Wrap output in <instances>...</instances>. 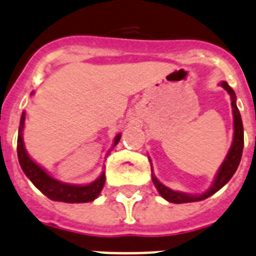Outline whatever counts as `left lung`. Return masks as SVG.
<instances>
[{
    "mask_svg": "<svg viewBox=\"0 0 256 256\" xmlns=\"http://www.w3.org/2000/svg\"><path fill=\"white\" fill-rule=\"evenodd\" d=\"M222 88H225L228 90V93L232 97V116H234V138H232V144L230 147L229 152L226 155L225 160L221 164V167L218 170V174L214 178V182L210 188L208 189L206 192H204L202 194H188V193L182 192H176V190H172V189L167 188L166 186H163L159 180H158L154 174L152 182L156 186L158 192L160 193V196L163 198H166L170 202L174 204H186V202H194V201H201L205 200L208 197H210L212 194H214L217 190L225 186L226 182H229L230 178H232V175L236 174V168L240 166V158H242V151H243V124H242V118H240V110L236 108V93L229 86V84L226 81H222L221 82ZM152 171V170H151Z\"/></svg>",
    "mask_w": 256,
    "mask_h": 256,
    "instance_id": "8db88e82",
    "label": "left lung"
}]
</instances>
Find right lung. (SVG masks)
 Here are the masks:
<instances>
[{"mask_svg": "<svg viewBox=\"0 0 256 256\" xmlns=\"http://www.w3.org/2000/svg\"><path fill=\"white\" fill-rule=\"evenodd\" d=\"M24 112L20 117V126L18 130V140H16V152H18V160H20V168L24 170V175L30 178L31 182L40 190L44 196L50 200L62 201L68 204H78V202H89L97 198L100 192L102 190L105 184V172L101 174L96 182H90L88 186H70L66 182H58L47 172L35 163L26 152L24 144ZM121 134H118L114 140V146L120 142ZM113 146V147H114Z\"/></svg>", "mask_w": 256, "mask_h": 256, "instance_id": "add662e5", "label": "right lung"}]
</instances>
